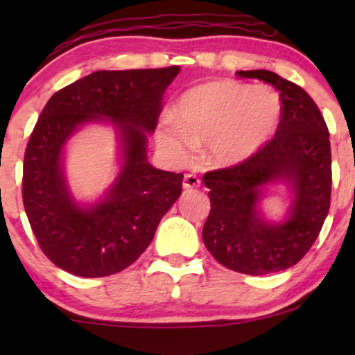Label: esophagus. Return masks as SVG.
<instances>
[{
  "label": "esophagus",
  "instance_id": "34e87169",
  "mask_svg": "<svg viewBox=\"0 0 355 355\" xmlns=\"http://www.w3.org/2000/svg\"><path fill=\"white\" fill-rule=\"evenodd\" d=\"M182 186H184V189H187V191H191V189H196V187L200 186V179H198L196 174L189 173V174H186V176H184Z\"/></svg>",
  "mask_w": 355,
  "mask_h": 355
}]
</instances>
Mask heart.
<instances>
[{
  "label": "heart",
  "instance_id": "b5f03b06",
  "mask_svg": "<svg viewBox=\"0 0 355 355\" xmlns=\"http://www.w3.org/2000/svg\"><path fill=\"white\" fill-rule=\"evenodd\" d=\"M279 114V98L270 89L207 82L179 98L176 119L163 121L157 140L176 159H187L198 145H208L213 162L226 166L259 152L273 135Z\"/></svg>",
  "mask_w": 355,
  "mask_h": 355
}]
</instances>
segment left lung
Segmentation results:
<instances>
[{
	"label": "left lung",
	"mask_w": 355,
	"mask_h": 355,
	"mask_svg": "<svg viewBox=\"0 0 355 355\" xmlns=\"http://www.w3.org/2000/svg\"><path fill=\"white\" fill-rule=\"evenodd\" d=\"M236 74L278 92L279 123L250 158L203 174L211 208L202 237L226 268L257 276L295 265L317 241L331 202V145L323 114L302 87L271 71ZM275 178L291 182L296 192L290 220L278 227L256 211L259 187Z\"/></svg>",
	"instance_id": "8db88e82"
}]
</instances>
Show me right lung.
Masks as SVG:
<instances>
[{"label": "right lung", "instance_id": "1", "mask_svg": "<svg viewBox=\"0 0 355 355\" xmlns=\"http://www.w3.org/2000/svg\"><path fill=\"white\" fill-rule=\"evenodd\" d=\"M179 66L96 71L48 100L24 155L22 200L43 254L84 278L119 273L152 242L158 223L182 192L181 173L147 163V132L162 113V95ZM108 117L120 130L125 166L105 202L84 211L69 197L60 152L77 125Z\"/></svg>", "mask_w": 355, "mask_h": 355}]
</instances>
